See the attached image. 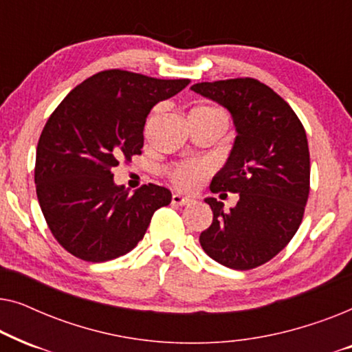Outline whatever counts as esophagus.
I'll return each mask as SVG.
<instances>
[{
  "label": "esophagus",
  "instance_id": "34e87169",
  "mask_svg": "<svg viewBox=\"0 0 352 352\" xmlns=\"http://www.w3.org/2000/svg\"><path fill=\"white\" fill-rule=\"evenodd\" d=\"M171 201H173V204H175V205L184 206V205H190L194 200L189 199V197H184L182 194H173Z\"/></svg>",
  "mask_w": 352,
  "mask_h": 352
}]
</instances>
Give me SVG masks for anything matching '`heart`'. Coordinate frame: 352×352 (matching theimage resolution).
Returning <instances> with one entry per match:
<instances>
[{
  "label": "heart",
  "instance_id": "heart-1",
  "mask_svg": "<svg viewBox=\"0 0 352 352\" xmlns=\"http://www.w3.org/2000/svg\"><path fill=\"white\" fill-rule=\"evenodd\" d=\"M195 110H201V112H211L216 115H221V117L228 120V115H226L223 110L214 109V107H197ZM210 165L204 162H182L177 163L170 170V179L173 184L179 189L184 190H192L195 189L197 186L204 181V177L208 175Z\"/></svg>",
  "mask_w": 352,
  "mask_h": 352
}]
</instances>
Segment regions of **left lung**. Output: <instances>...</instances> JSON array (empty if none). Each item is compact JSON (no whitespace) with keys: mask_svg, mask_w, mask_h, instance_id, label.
<instances>
[{"mask_svg":"<svg viewBox=\"0 0 352 352\" xmlns=\"http://www.w3.org/2000/svg\"><path fill=\"white\" fill-rule=\"evenodd\" d=\"M190 89L228 109L237 131L210 189L239 194V201L226 211L223 201L205 199L213 223L200 245L223 266L248 271L282 252L300 228L309 197L306 131L290 105L254 78L205 81Z\"/></svg>","mask_w":352,"mask_h":352,"instance_id":"1","label":"left lung"}]
</instances>
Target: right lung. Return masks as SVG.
Masks as SVG:
<instances>
[{"mask_svg": "<svg viewBox=\"0 0 352 352\" xmlns=\"http://www.w3.org/2000/svg\"><path fill=\"white\" fill-rule=\"evenodd\" d=\"M189 83L104 70L51 113L36 147V195L54 239L74 256L89 263L123 256L142 240L153 213L170 205L166 187L129 194L113 182L112 168L141 153L153 105Z\"/></svg>", "mask_w": 352, "mask_h": 352, "instance_id": "add662e5", "label": "right lung"}]
</instances>
